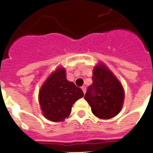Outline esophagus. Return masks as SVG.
<instances>
[{
  "instance_id": "1",
  "label": "esophagus",
  "mask_w": 153,
  "mask_h": 153,
  "mask_svg": "<svg viewBox=\"0 0 153 153\" xmlns=\"http://www.w3.org/2000/svg\"><path fill=\"white\" fill-rule=\"evenodd\" d=\"M81 88H82V91H83V93H84V94L86 93V86H82V87H81Z\"/></svg>"
}]
</instances>
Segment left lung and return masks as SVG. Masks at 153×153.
Masks as SVG:
<instances>
[{"label": "left lung", "mask_w": 153, "mask_h": 153, "mask_svg": "<svg viewBox=\"0 0 153 153\" xmlns=\"http://www.w3.org/2000/svg\"><path fill=\"white\" fill-rule=\"evenodd\" d=\"M92 80L93 83L84 97L92 113L102 119L115 117L121 111L124 101V90L120 82L103 64L94 67Z\"/></svg>", "instance_id": "8db88e82"}]
</instances>
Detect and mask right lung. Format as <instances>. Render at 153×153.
I'll return each mask as SVG.
<instances>
[{"instance_id": "right-lung-1", "label": "right lung", "mask_w": 153, "mask_h": 153, "mask_svg": "<svg viewBox=\"0 0 153 153\" xmlns=\"http://www.w3.org/2000/svg\"><path fill=\"white\" fill-rule=\"evenodd\" d=\"M44 117L52 121H62L69 116L72 105L83 97L81 89L67 81L63 68H58L48 77L39 94Z\"/></svg>"}]
</instances>
